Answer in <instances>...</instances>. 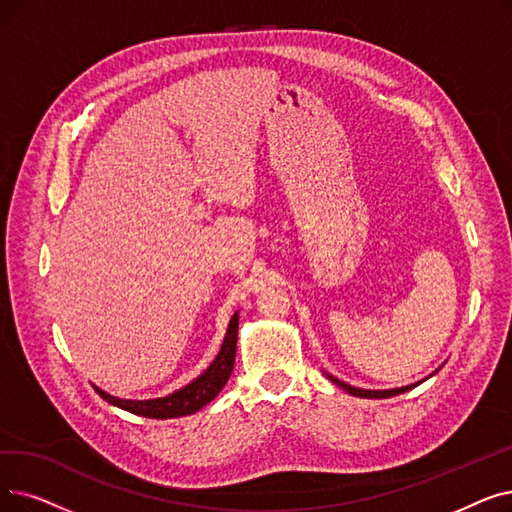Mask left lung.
I'll list each match as a JSON object with an SVG mask.
<instances>
[{"label": "left lung", "instance_id": "obj_1", "mask_svg": "<svg viewBox=\"0 0 512 512\" xmlns=\"http://www.w3.org/2000/svg\"><path fill=\"white\" fill-rule=\"evenodd\" d=\"M328 379L335 383V385H339V387H343L347 393H351V395H355V397H368V399H381V397H393V395H399V393H404V391H410L412 387H416V385H408V387H402V389H389V391H368V389H355V387H351V385H347V383H343V381H339V379H335V376H330L328 374Z\"/></svg>", "mask_w": 512, "mask_h": 512}]
</instances>
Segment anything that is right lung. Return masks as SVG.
I'll return each mask as SVG.
<instances>
[{
  "label": "right lung",
  "mask_w": 512,
  "mask_h": 512,
  "mask_svg": "<svg viewBox=\"0 0 512 512\" xmlns=\"http://www.w3.org/2000/svg\"><path fill=\"white\" fill-rule=\"evenodd\" d=\"M236 341H238V314L232 316L224 345H221L217 358L213 364L198 376L196 381L186 385L184 389L175 391L167 397H157V399H144V402H133V399H119L104 393L102 389L94 387L102 399H106L108 404H113L117 408H123L131 414L146 416V418H177V416H186L194 414L207 406L215 395L226 387L232 368H234V358H236Z\"/></svg>",
  "instance_id": "1"
}]
</instances>
